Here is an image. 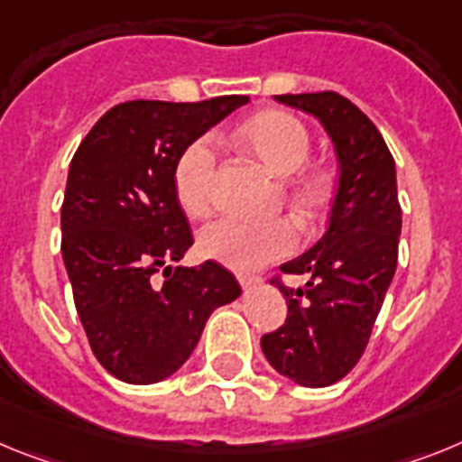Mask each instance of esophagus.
Returning <instances> with one entry per match:
<instances>
[{
	"label": "esophagus",
	"mask_w": 462,
	"mask_h": 462,
	"mask_svg": "<svg viewBox=\"0 0 462 462\" xmlns=\"http://www.w3.org/2000/svg\"><path fill=\"white\" fill-rule=\"evenodd\" d=\"M236 279H239V283H242L244 291H248V288L258 283V279H255V276H248V274H239V276H236Z\"/></svg>",
	"instance_id": "34e87169"
}]
</instances>
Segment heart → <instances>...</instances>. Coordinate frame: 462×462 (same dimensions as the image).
<instances>
[{
	"instance_id": "1",
	"label": "heart",
	"mask_w": 462,
	"mask_h": 462,
	"mask_svg": "<svg viewBox=\"0 0 462 462\" xmlns=\"http://www.w3.org/2000/svg\"><path fill=\"white\" fill-rule=\"evenodd\" d=\"M236 143L254 155L264 170L288 176L283 192L302 220L314 223L326 214L332 198L330 176L319 167H302L311 153V134L302 120L286 111H260L236 127ZM216 153L207 139H198L176 160L174 195L188 216H204L211 207ZM199 254L235 272H254L272 260L286 258L298 248L291 220L267 223L220 218L198 236Z\"/></svg>"
}]
</instances>
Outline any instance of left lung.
Masks as SVG:
<instances>
[{
	"label": "left lung",
	"instance_id": "left-lung-1",
	"mask_svg": "<svg viewBox=\"0 0 462 462\" xmlns=\"http://www.w3.org/2000/svg\"><path fill=\"white\" fill-rule=\"evenodd\" d=\"M323 123L339 160L328 232L314 248L281 264L307 274L300 288L272 279L288 304L286 323L260 339L279 374L307 388L330 386L356 367L386 298L402 227L395 160L376 125L337 92L274 95Z\"/></svg>",
	"mask_w": 462,
	"mask_h": 462
}]
</instances>
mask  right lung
Here are the masks:
<instances>
[{
  "instance_id": "1",
  "label": "right lung",
  "mask_w": 462,
  "mask_h": 462,
  "mask_svg": "<svg viewBox=\"0 0 462 462\" xmlns=\"http://www.w3.org/2000/svg\"><path fill=\"white\" fill-rule=\"evenodd\" d=\"M246 102V95L123 102L92 125L71 158L62 260L95 358L125 383L174 374L211 311L242 295L232 272L214 260L174 270L170 263L192 246L174 195L176 160Z\"/></svg>"
}]
</instances>
